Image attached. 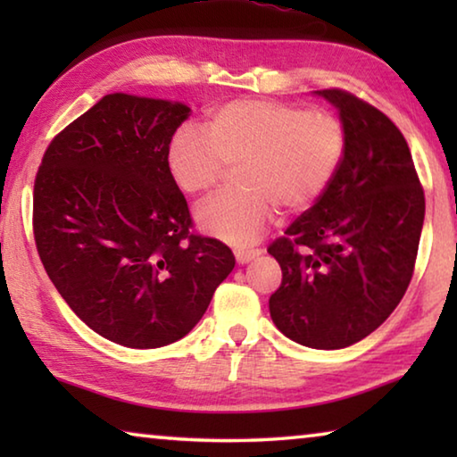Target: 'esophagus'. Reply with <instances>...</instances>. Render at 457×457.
Masks as SVG:
<instances>
[{"label":"esophagus","mask_w":457,"mask_h":457,"mask_svg":"<svg viewBox=\"0 0 457 457\" xmlns=\"http://www.w3.org/2000/svg\"><path fill=\"white\" fill-rule=\"evenodd\" d=\"M234 253H236V260L239 262V264H247L250 260L258 258L262 250H258V247H237Z\"/></svg>","instance_id":"34e87169"}]
</instances>
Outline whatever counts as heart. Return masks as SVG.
<instances>
[{"label": "heart", "instance_id": "1", "mask_svg": "<svg viewBox=\"0 0 457 457\" xmlns=\"http://www.w3.org/2000/svg\"><path fill=\"white\" fill-rule=\"evenodd\" d=\"M345 151L346 133L335 114L272 98H237L213 108L205 130H177L167 165L177 187L201 195L237 163V187L207 199L195 218L205 234L247 245L276 205L286 212L312 205L335 179Z\"/></svg>", "mask_w": 457, "mask_h": 457}]
</instances>
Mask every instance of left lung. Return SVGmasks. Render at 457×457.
Instances as JSON below:
<instances>
[{"label":"left lung","instance_id":"1","mask_svg":"<svg viewBox=\"0 0 457 457\" xmlns=\"http://www.w3.org/2000/svg\"><path fill=\"white\" fill-rule=\"evenodd\" d=\"M316 95L338 111L346 151L328 189L268 247L282 268L270 316L294 343L335 351L369 337L403 298L425 195L395 122L346 90Z\"/></svg>","mask_w":457,"mask_h":457}]
</instances>
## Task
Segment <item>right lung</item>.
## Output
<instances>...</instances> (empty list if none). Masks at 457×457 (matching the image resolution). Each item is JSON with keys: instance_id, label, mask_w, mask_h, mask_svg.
Wrapping results in <instances>:
<instances>
[{"instance_id": "obj_1", "label": "right lung", "mask_w": 457, "mask_h": 457, "mask_svg": "<svg viewBox=\"0 0 457 457\" xmlns=\"http://www.w3.org/2000/svg\"><path fill=\"white\" fill-rule=\"evenodd\" d=\"M189 106L114 92L52 138L34 183V239L60 296L129 349L183 338L236 266L195 236L167 149Z\"/></svg>"}]
</instances>
